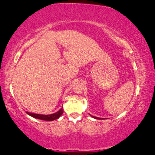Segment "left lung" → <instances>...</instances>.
I'll list each match as a JSON object with an SVG mask.
<instances>
[{"label":"left lung","mask_w":155,"mask_h":155,"mask_svg":"<svg viewBox=\"0 0 155 155\" xmlns=\"http://www.w3.org/2000/svg\"><path fill=\"white\" fill-rule=\"evenodd\" d=\"M92 118H96V119H104V118H98V117H95V116H92Z\"/></svg>","instance_id":"1"}]
</instances>
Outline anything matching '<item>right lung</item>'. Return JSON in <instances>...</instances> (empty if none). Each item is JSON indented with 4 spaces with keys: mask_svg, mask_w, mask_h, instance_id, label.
<instances>
[{
    "mask_svg": "<svg viewBox=\"0 0 155 155\" xmlns=\"http://www.w3.org/2000/svg\"><path fill=\"white\" fill-rule=\"evenodd\" d=\"M63 113V107L59 110L58 111L56 112V113L49 114V115H43V114H32L29 113V112H27L28 115L31 116V117L38 118V119H41L44 120H47V121H52V120L58 119L60 116L62 115Z\"/></svg>",
    "mask_w": 155,
    "mask_h": 155,
    "instance_id": "add662e5",
    "label": "right lung"
}]
</instances>
